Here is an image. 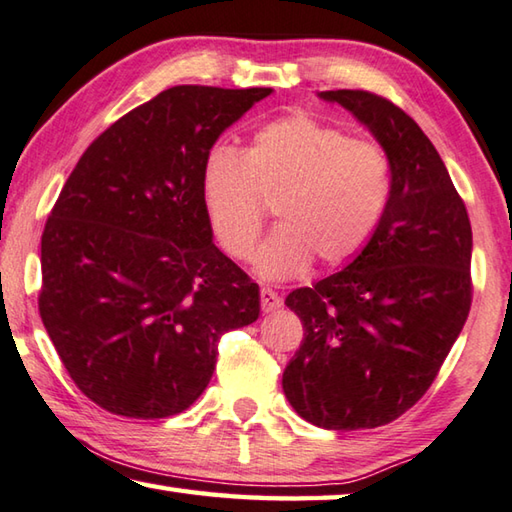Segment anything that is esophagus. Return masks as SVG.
I'll use <instances>...</instances> for the list:
<instances>
[{
    "mask_svg": "<svg viewBox=\"0 0 512 512\" xmlns=\"http://www.w3.org/2000/svg\"><path fill=\"white\" fill-rule=\"evenodd\" d=\"M259 297H262V311L264 313H273V311H277L282 306V297L277 295L273 288H268V286H264L262 291H259Z\"/></svg>",
    "mask_w": 512,
    "mask_h": 512,
    "instance_id": "esophagus-1",
    "label": "esophagus"
}]
</instances>
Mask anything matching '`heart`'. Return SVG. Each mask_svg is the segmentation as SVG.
Returning <instances> with one entry per match:
<instances>
[{
	"instance_id": "b5f03b06",
	"label": "heart",
	"mask_w": 512,
	"mask_h": 512,
	"mask_svg": "<svg viewBox=\"0 0 512 512\" xmlns=\"http://www.w3.org/2000/svg\"><path fill=\"white\" fill-rule=\"evenodd\" d=\"M392 194V163L383 145L351 138L309 114L259 127L244 154L217 145L201 167V197L219 246L232 259L253 257L277 201L280 228L257 253L259 275L288 280L313 257L338 266L374 235Z\"/></svg>"
}]
</instances>
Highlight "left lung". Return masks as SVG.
<instances>
[{
	"label": "left lung",
	"instance_id": "left-lung-1",
	"mask_svg": "<svg viewBox=\"0 0 512 512\" xmlns=\"http://www.w3.org/2000/svg\"><path fill=\"white\" fill-rule=\"evenodd\" d=\"M320 98L349 109L385 147L392 194L347 268L288 293L304 340L282 387L304 421L360 430L421 401L459 338L472 304V228L439 152L401 107L362 89Z\"/></svg>",
	"mask_w": 512,
	"mask_h": 512
}]
</instances>
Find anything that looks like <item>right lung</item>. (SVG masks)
<instances>
[{
	"instance_id": "obj_1",
	"label": "right lung",
	"mask_w": 512,
	"mask_h": 512,
	"mask_svg": "<svg viewBox=\"0 0 512 512\" xmlns=\"http://www.w3.org/2000/svg\"><path fill=\"white\" fill-rule=\"evenodd\" d=\"M268 87L179 85L109 125L42 232V322L76 387L127 418L181 414L259 286L212 244L201 167Z\"/></svg>"
}]
</instances>
